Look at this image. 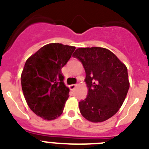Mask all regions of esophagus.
Returning <instances> with one entry per match:
<instances>
[{
    "mask_svg": "<svg viewBox=\"0 0 149 149\" xmlns=\"http://www.w3.org/2000/svg\"><path fill=\"white\" fill-rule=\"evenodd\" d=\"M77 84H72V85H70V86H69V88H70L71 90H74V89L77 87Z\"/></svg>",
    "mask_w": 149,
    "mask_h": 149,
    "instance_id": "esophagus-1",
    "label": "esophagus"
}]
</instances>
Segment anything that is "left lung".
Instances as JSON below:
<instances>
[{
  "label": "left lung",
  "mask_w": 149,
  "mask_h": 149,
  "mask_svg": "<svg viewBox=\"0 0 149 149\" xmlns=\"http://www.w3.org/2000/svg\"><path fill=\"white\" fill-rule=\"evenodd\" d=\"M73 56L84 65L89 88L87 97L79 102L81 113L92 122L107 120L118 112L127 95V67L113 52L100 47L77 48Z\"/></svg>",
  "instance_id": "1"
}]
</instances>
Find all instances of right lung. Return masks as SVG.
<instances>
[{"label": "right lung", "instance_id": "1", "mask_svg": "<svg viewBox=\"0 0 149 149\" xmlns=\"http://www.w3.org/2000/svg\"><path fill=\"white\" fill-rule=\"evenodd\" d=\"M74 50L73 46L51 43L26 61L21 76L22 91L30 110L41 118L52 120L63 113L69 89L61 68Z\"/></svg>", "mask_w": 149, "mask_h": 149}]
</instances>
